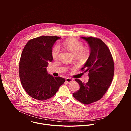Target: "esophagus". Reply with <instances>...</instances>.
Wrapping results in <instances>:
<instances>
[{
    "label": "esophagus",
    "instance_id": "obj_1",
    "mask_svg": "<svg viewBox=\"0 0 131 131\" xmlns=\"http://www.w3.org/2000/svg\"><path fill=\"white\" fill-rule=\"evenodd\" d=\"M73 81V79H71V78H67L66 79V81L67 82H70Z\"/></svg>",
    "mask_w": 131,
    "mask_h": 131
}]
</instances>
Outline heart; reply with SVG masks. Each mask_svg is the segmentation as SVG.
Segmentation results:
<instances>
[{
    "instance_id": "1",
    "label": "heart",
    "mask_w": 131,
    "mask_h": 131,
    "mask_svg": "<svg viewBox=\"0 0 131 131\" xmlns=\"http://www.w3.org/2000/svg\"><path fill=\"white\" fill-rule=\"evenodd\" d=\"M63 47L71 52L81 60H87L90 54V49L88 47H83V44L81 41L75 39H69L63 43ZM60 48L58 45L54 46L51 50V55L53 59H58Z\"/></svg>"
}]
</instances>
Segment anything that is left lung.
I'll return each mask as SVG.
<instances>
[{"mask_svg": "<svg viewBox=\"0 0 131 131\" xmlns=\"http://www.w3.org/2000/svg\"><path fill=\"white\" fill-rule=\"evenodd\" d=\"M90 48V55L81 70L89 72V81L82 82L75 79L80 89L73 96L84 104H90L101 99L110 86L114 75V62L109 49L100 39L83 37Z\"/></svg>", "mask_w": 131, "mask_h": 131, "instance_id": "left-lung-1", "label": "left lung"}]
</instances>
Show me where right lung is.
<instances>
[{"instance_id":"1","label":"right lung","mask_w":131,"mask_h":131,"mask_svg":"<svg viewBox=\"0 0 131 131\" xmlns=\"http://www.w3.org/2000/svg\"><path fill=\"white\" fill-rule=\"evenodd\" d=\"M58 36H42L30 40L22 51L19 63V76L26 92L33 99L45 101L53 96L65 81L54 77L47 70L52 62L51 50Z\"/></svg>"}]
</instances>
